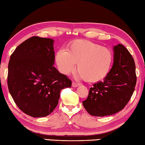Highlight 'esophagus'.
Masks as SVG:
<instances>
[{"label":"esophagus","mask_w":145,"mask_h":145,"mask_svg":"<svg viewBox=\"0 0 145 145\" xmlns=\"http://www.w3.org/2000/svg\"><path fill=\"white\" fill-rule=\"evenodd\" d=\"M80 85V84L76 83V82H72V86L73 87V88H76V87L79 86Z\"/></svg>","instance_id":"1"}]
</instances>
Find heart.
<instances>
[{
  "mask_svg": "<svg viewBox=\"0 0 145 145\" xmlns=\"http://www.w3.org/2000/svg\"><path fill=\"white\" fill-rule=\"evenodd\" d=\"M55 61L60 72L69 74L77 63V76L89 82H99L110 70L113 54L105 47L88 40H76L61 48L55 55Z\"/></svg>",
  "mask_w": 145,
  "mask_h": 145,
  "instance_id": "b5f03b06",
  "label": "heart"
}]
</instances>
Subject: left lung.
<instances>
[{"label":"left lung","mask_w":145,"mask_h":145,"mask_svg":"<svg viewBox=\"0 0 145 145\" xmlns=\"http://www.w3.org/2000/svg\"><path fill=\"white\" fill-rule=\"evenodd\" d=\"M113 64L102 82L93 84L82 104L91 115L104 117L119 112L128 104L136 84L132 55L121 44L113 46Z\"/></svg>","instance_id":"1"}]
</instances>
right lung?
Here are the masks:
<instances>
[{
  "label": "right lung",
  "mask_w": 145,
  "mask_h": 145,
  "mask_svg": "<svg viewBox=\"0 0 145 145\" xmlns=\"http://www.w3.org/2000/svg\"><path fill=\"white\" fill-rule=\"evenodd\" d=\"M54 40L30 37L15 48L8 63V86L22 111L33 117L50 115L58 104L60 91L72 82L54 66Z\"/></svg>",
  "instance_id": "obj_1"
}]
</instances>
